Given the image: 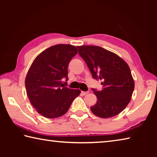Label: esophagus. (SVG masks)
I'll return each mask as SVG.
<instances>
[{
    "label": "esophagus",
    "instance_id": "1",
    "mask_svg": "<svg viewBox=\"0 0 157 157\" xmlns=\"http://www.w3.org/2000/svg\"><path fill=\"white\" fill-rule=\"evenodd\" d=\"M88 91H82L81 92V94L82 95H86L87 94H88Z\"/></svg>",
    "mask_w": 157,
    "mask_h": 157
}]
</instances>
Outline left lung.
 Listing matches in <instances>:
<instances>
[{"label":"left lung","instance_id":"left-lung-1","mask_svg":"<svg viewBox=\"0 0 157 157\" xmlns=\"http://www.w3.org/2000/svg\"><path fill=\"white\" fill-rule=\"evenodd\" d=\"M78 49L94 79L102 81V90L91 89L98 98L91 111L103 118L118 115L129 104L134 89L129 66L115 53L102 47L82 46Z\"/></svg>","mask_w":157,"mask_h":157}]
</instances>
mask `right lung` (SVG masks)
Masks as SVG:
<instances>
[{"instance_id":"add662e5","label":"right lung","mask_w":157,"mask_h":157,"mask_svg":"<svg viewBox=\"0 0 157 157\" xmlns=\"http://www.w3.org/2000/svg\"><path fill=\"white\" fill-rule=\"evenodd\" d=\"M78 53L75 46L58 44L41 52L32 63L25 85L32 105L39 113L55 118L67 112L73 101L80 94L79 89L63 86L68 79V66Z\"/></svg>"}]
</instances>
